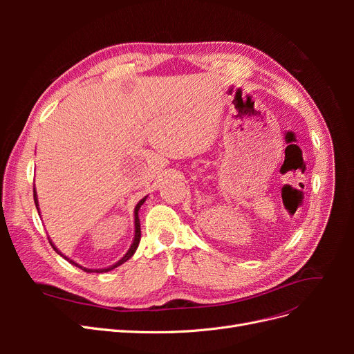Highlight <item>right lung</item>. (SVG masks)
Segmentation results:
<instances>
[{
  "label": "right lung",
  "mask_w": 354,
  "mask_h": 354,
  "mask_svg": "<svg viewBox=\"0 0 354 354\" xmlns=\"http://www.w3.org/2000/svg\"><path fill=\"white\" fill-rule=\"evenodd\" d=\"M34 201H35V207H37V209H39L38 208V199H37V192L34 190ZM146 201V198H143L140 202H138L137 203V207H136V209H134V223H136V234H134V241H133V245H131V248L130 250H128V252L122 257V259L120 260V261H118L116 264H113V266H111V267H108V269H87V267H82V266H80L78 263H75V261H72L71 259H68V257H65V255H63L57 248H56V246L55 245H53L51 242V246H53V250H55L59 255H62V257H65V259L71 263V264H73V266H77V267H80V269L81 270H84V272H87V273H93V272H95V273H103V272H109V270H112V269H115V267H118V266H121V264H124L127 260H130L131 259V257H133V254L136 252V250H137V246H138V242H140V238H142V230H140V220H138V209H140V207L143 205V202ZM39 212V211H38Z\"/></svg>",
  "instance_id": "1"
}]
</instances>
